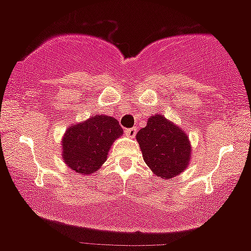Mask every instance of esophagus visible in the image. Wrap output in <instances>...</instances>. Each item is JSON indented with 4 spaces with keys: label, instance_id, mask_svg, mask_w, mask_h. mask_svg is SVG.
<instances>
[{
    "label": "esophagus",
    "instance_id": "obj_1",
    "mask_svg": "<svg viewBox=\"0 0 251 251\" xmlns=\"http://www.w3.org/2000/svg\"><path fill=\"white\" fill-rule=\"evenodd\" d=\"M137 132V128L136 127H131V128H126L125 130V133L127 135L128 137H135V135H136Z\"/></svg>",
    "mask_w": 251,
    "mask_h": 251
}]
</instances>
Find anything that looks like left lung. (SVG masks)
<instances>
[{
	"label": "left lung",
	"instance_id": "left-lung-1",
	"mask_svg": "<svg viewBox=\"0 0 251 251\" xmlns=\"http://www.w3.org/2000/svg\"><path fill=\"white\" fill-rule=\"evenodd\" d=\"M136 140L145 163L163 181L177 177L188 167L192 152L188 136L183 128L163 115L150 116L147 125L137 132Z\"/></svg>",
	"mask_w": 251,
	"mask_h": 251
}]
</instances>
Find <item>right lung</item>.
Instances as JSON below:
<instances>
[{"label":"right lung","mask_w":251,"mask_h":251,"mask_svg":"<svg viewBox=\"0 0 251 251\" xmlns=\"http://www.w3.org/2000/svg\"><path fill=\"white\" fill-rule=\"evenodd\" d=\"M124 130L118 120L106 115H94L72 124L62 137V157L79 175H93L107 160L111 145Z\"/></svg>","instance_id":"obj_1"}]
</instances>
